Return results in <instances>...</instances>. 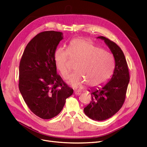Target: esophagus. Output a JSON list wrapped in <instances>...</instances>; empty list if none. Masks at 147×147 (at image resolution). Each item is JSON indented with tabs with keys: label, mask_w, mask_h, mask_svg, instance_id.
<instances>
[{
	"label": "esophagus",
	"mask_w": 147,
	"mask_h": 147,
	"mask_svg": "<svg viewBox=\"0 0 147 147\" xmlns=\"http://www.w3.org/2000/svg\"><path fill=\"white\" fill-rule=\"evenodd\" d=\"M74 94H75L76 95H80L81 93V92H80V91H75V92H74Z\"/></svg>",
	"instance_id": "1"
}]
</instances>
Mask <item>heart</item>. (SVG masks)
Here are the masks:
<instances>
[{
	"instance_id": "obj_1",
	"label": "heart",
	"mask_w": 147,
	"mask_h": 147,
	"mask_svg": "<svg viewBox=\"0 0 147 147\" xmlns=\"http://www.w3.org/2000/svg\"><path fill=\"white\" fill-rule=\"evenodd\" d=\"M69 55L81 60L76 66V72L68 76L67 83L74 88H82L85 84L91 88L102 86L115 68V59L110 53L91 40L78 38L70 42L68 50L59 47L54 53L55 65L65 78L68 73Z\"/></svg>"
}]
</instances>
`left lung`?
I'll list each match as a JSON object with an SVG mask.
<instances>
[{
    "label": "left lung",
    "mask_w": 147,
    "mask_h": 147,
    "mask_svg": "<svg viewBox=\"0 0 147 147\" xmlns=\"http://www.w3.org/2000/svg\"><path fill=\"white\" fill-rule=\"evenodd\" d=\"M102 39L109 48L115 59L114 73L109 82L101 88L89 90L92 99L84 109L85 115L95 121L107 119L121 109L125 99L129 74L125 57L118 45L104 36Z\"/></svg>",
    "instance_id": "8db88e82"
}]
</instances>
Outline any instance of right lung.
<instances>
[{
	"instance_id": "right-lung-1",
	"label": "right lung",
	"mask_w": 147,
	"mask_h": 147,
	"mask_svg": "<svg viewBox=\"0 0 147 147\" xmlns=\"http://www.w3.org/2000/svg\"><path fill=\"white\" fill-rule=\"evenodd\" d=\"M63 37L60 32L39 33L28 43L20 62V92L33 114L45 119L58 115L74 91L56 72L54 53Z\"/></svg>"
}]
</instances>
